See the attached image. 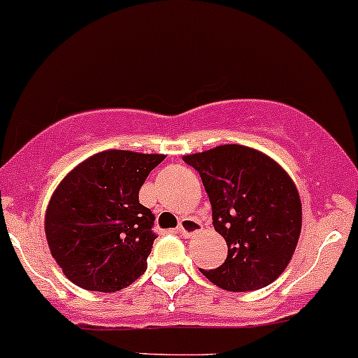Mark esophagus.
I'll return each mask as SVG.
<instances>
[{"label":"esophagus","mask_w":358,"mask_h":358,"mask_svg":"<svg viewBox=\"0 0 358 358\" xmlns=\"http://www.w3.org/2000/svg\"><path fill=\"white\" fill-rule=\"evenodd\" d=\"M202 227H203L202 222H200L199 219L188 217V219H183L182 224L178 226V233L182 234V236L190 238L192 234L200 233V231H202Z\"/></svg>","instance_id":"obj_1"}]
</instances>
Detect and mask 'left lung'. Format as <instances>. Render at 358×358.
<instances>
[{
    "label": "left lung",
    "instance_id": "8db88e82",
    "mask_svg": "<svg viewBox=\"0 0 358 358\" xmlns=\"http://www.w3.org/2000/svg\"><path fill=\"white\" fill-rule=\"evenodd\" d=\"M199 171L212 224L227 245L226 262L202 273L217 287H266L287 268L302 227V203L289 173L258 149L222 144L183 156Z\"/></svg>",
    "mask_w": 358,
    "mask_h": 358
}]
</instances>
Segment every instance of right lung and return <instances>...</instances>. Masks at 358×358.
I'll use <instances>...</instances> for the list:
<instances>
[{
	"mask_svg": "<svg viewBox=\"0 0 358 358\" xmlns=\"http://www.w3.org/2000/svg\"><path fill=\"white\" fill-rule=\"evenodd\" d=\"M164 155L108 149L62 178L45 210L50 255L78 287L115 292L148 266L155 214L139 190Z\"/></svg>",
	"mask_w": 358,
	"mask_h": 358,
	"instance_id": "right-lung-1",
	"label": "right lung"
}]
</instances>
